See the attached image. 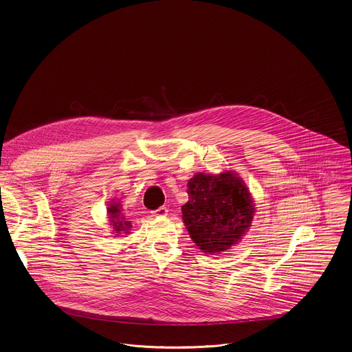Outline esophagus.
Returning <instances> with one entry per match:
<instances>
[{
	"label": "esophagus",
	"instance_id": "1",
	"mask_svg": "<svg viewBox=\"0 0 352 352\" xmlns=\"http://www.w3.org/2000/svg\"><path fill=\"white\" fill-rule=\"evenodd\" d=\"M167 213H168V210L166 207H159L156 211L152 212L153 216H167Z\"/></svg>",
	"mask_w": 352,
	"mask_h": 352
}]
</instances>
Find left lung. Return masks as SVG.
Here are the masks:
<instances>
[{
  "label": "left lung",
  "instance_id": "1",
  "mask_svg": "<svg viewBox=\"0 0 352 352\" xmlns=\"http://www.w3.org/2000/svg\"><path fill=\"white\" fill-rule=\"evenodd\" d=\"M188 196L182 219L192 241L204 253L231 249L252 227L254 201L234 171L196 174L188 182Z\"/></svg>",
  "mask_w": 352,
  "mask_h": 352
}]
</instances>
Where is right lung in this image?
Segmentation results:
<instances>
[{
    "label": "right lung",
    "instance_id": "1",
    "mask_svg": "<svg viewBox=\"0 0 352 352\" xmlns=\"http://www.w3.org/2000/svg\"><path fill=\"white\" fill-rule=\"evenodd\" d=\"M107 214H109V221L110 226H113V231L117 232L116 235L121 234V231L129 232L132 224L131 221H128L125 219V216L122 214V210H121V204L118 201H111L107 207Z\"/></svg>",
    "mask_w": 352,
    "mask_h": 352
}]
</instances>
